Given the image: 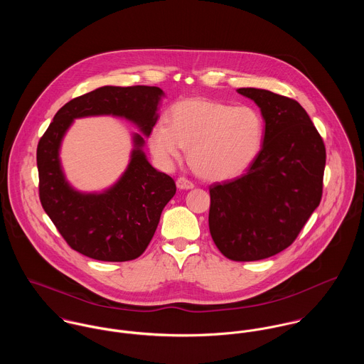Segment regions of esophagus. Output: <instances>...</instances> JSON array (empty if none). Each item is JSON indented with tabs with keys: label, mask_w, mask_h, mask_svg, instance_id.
Segmentation results:
<instances>
[{
	"label": "esophagus",
	"mask_w": 364,
	"mask_h": 364,
	"mask_svg": "<svg viewBox=\"0 0 364 364\" xmlns=\"http://www.w3.org/2000/svg\"><path fill=\"white\" fill-rule=\"evenodd\" d=\"M176 186H178L179 189H192V188H195L193 182L189 181L188 178H183V176H181V178L176 179Z\"/></svg>",
	"instance_id": "esophagus-1"
}]
</instances>
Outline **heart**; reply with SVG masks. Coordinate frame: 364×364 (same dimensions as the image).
Instances as JSON below:
<instances>
[{"mask_svg":"<svg viewBox=\"0 0 364 364\" xmlns=\"http://www.w3.org/2000/svg\"><path fill=\"white\" fill-rule=\"evenodd\" d=\"M263 134L264 122L255 107L195 98L171 107L168 122L151 129L149 146L162 166H171L189 149L191 164L202 178L228 181L250 168Z\"/></svg>","mask_w":364,"mask_h":364,"instance_id":"b5f03b06","label":"heart"}]
</instances>
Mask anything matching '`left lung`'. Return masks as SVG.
<instances>
[{
	"mask_svg": "<svg viewBox=\"0 0 364 364\" xmlns=\"http://www.w3.org/2000/svg\"><path fill=\"white\" fill-rule=\"evenodd\" d=\"M238 92L260 107L263 144L244 175L210 185L208 228L225 258L251 262L296 241L319 206L326 151L297 101L258 88Z\"/></svg>",
	"mask_w": 364,
	"mask_h": 364,
	"instance_id": "obj_1",
	"label": "left lung"
}]
</instances>
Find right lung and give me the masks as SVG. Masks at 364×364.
<instances>
[{
	"instance_id": "1",
	"label": "right lung",
	"mask_w": 364,
	"mask_h": 364,
	"mask_svg": "<svg viewBox=\"0 0 364 364\" xmlns=\"http://www.w3.org/2000/svg\"><path fill=\"white\" fill-rule=\"evenodd\" d=\"M162 95L158 87H102L64 105L41 137L36 151L39 199L57 231L74 251L105 262L139 258L149 247L161 213L176 192L175 181L150 165L134 136L136 149L120 181L100 195L73 191L60 168L58 149L75 117L123 116L146 136L156 124Z\"/></svg>"
}]
</instances>
